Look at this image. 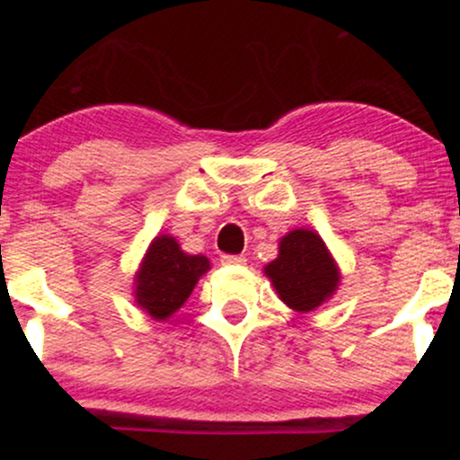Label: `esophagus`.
Masks as SVG:
<instances>
[{"instance_id":"esophagus-1","label":"esophagus","mask_w":460,"mask_h":460,"mask_svg":"<svg viewBox=\"0 0 460 460\" xmlns=\"http://www.w3.org/2000/svg\"><path fill=\"white\" fill-rule=\"evenodd\" d=\"M220 261H223V266H244L246 257L244 255H225Z\"/></svg>"}]
</instances>
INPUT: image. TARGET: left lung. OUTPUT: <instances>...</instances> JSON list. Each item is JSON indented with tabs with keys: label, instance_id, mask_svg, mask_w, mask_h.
I'll list each match as a JSON object with an SVG mask.
<instances>
[{
	"label": "left lung",
	"instance_id": "left-lung-1",
	"mask_svg": "<svg viewBox=\"0 0 460 460\" xmlns=\"http://www.w3.org/2000/svg\"><path fill=\"white\" fill-rule=\"evenodd\" d=\"M289 309L307 314L326 303L340 285V268L324 240L309 229H294L279 242V257L263 268Z\"/></svg>",
	"mask_w": 460,
	"mask_h": 460
}]
</instances>
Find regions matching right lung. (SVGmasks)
Wrapping results in <instances>:
<instances>
[{
    "label": "right lung",
    "instance_id": "add662e5",
    "mask_svg": "<svg viewBox=\"0 0 460 460\" xmlns=\"http://www.w3.org/2000/svg\"><path fill=\"white\" fill-rule=\"evenodd\" d=\"M209 270L205 255H188L175 237L157 235L146 248L134 279L138 307L153 320H168L186 303L199 279Z\"/></svg>",
    "mask_w": 460,
    "mask_h": 460
}]
</instances>
